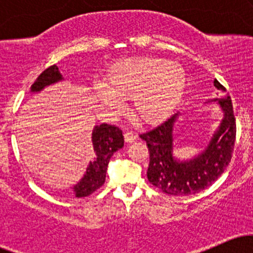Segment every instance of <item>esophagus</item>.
Masks as SVG:
<instances>
[{
  "instance_id": "34e87169",
  "label": "esophagus",
  "mask_w": 253,
  "mask_h": 253,
  "mask_svg": "<svg viewBox=\"0 0 253 253\" xmlns=\"http://www.w3.org/2000/svg\"><path fill=\"white\" fill-rule=\"evenodd\" d=\"M124 136H125V141H126V143H128V144L133 143V141H134L135 138H136V135L133 132H126L124 134Z\"/></svg>"
}]
</instances>
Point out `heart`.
Masks as SVG:
<instances>
[{
	"mask_svg": "<svg viewBox=\"0 0 253 253\" xmlns=\"http://www.w3.org/2000/svg\"><path fill=\"white\" fill-rule=\"evenodd\" d=\"M185 72L170 60L133 57L113 64L95 95L103 106L119 112L120 100L132 98V113L144 124L163 120L184 94Z\"/></svg>",
	"mask_w": 253,
	"mask_h": 253,
	"instance_id": "1",
	"label": "heart"
}]
</instances>
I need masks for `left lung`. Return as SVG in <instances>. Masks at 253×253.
<instances>
[{
    "instance_id": "1",
    "label": "left lung",
    "mask_w": 253,
    "mask_h": 253,
    "mask_svg": "<svg viewBox=\"0 0 253 253\" xmlns=\"http://www.w3.org/2000/svg\"><path fill=\"white\" fill-rule=\"evenodd\" d=\"M214 86L226 91L216 80ZM210 102H217L223 118L207 147L193 158L181 161L173 156V127L179 113L140 134L150 152L147 179L163 193L175 196L200 193L213 184L228 167L237 132L231 97L227 94L206 103Z\"/></svg>"
}]
</instances>
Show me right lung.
<instances>
[{
  "mask_svg": "<svg viewBox=\"0 0 253 253\" xmlns=\"http://www.w3.org/2000/svg\"><path fill=\"white\" fill-rule=\"evenodd\" d=\"M63 80L58 66L52 65L38 76L36 82L32 84L31 92H39L46 86ZM91 141L95 158L90 161L82 178L71 188L76 197H85L102 187L106 181V172L110 157L124 147L123 130L107 124L95 126L92 129Z\"/></svg>",
  "mask_w": 253,
  "mask_h": 253,
  "instance_id": "1",
  "label": "right lung"
}]
</instances>
